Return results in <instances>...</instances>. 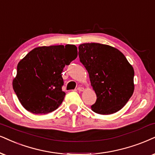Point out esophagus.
<instances>
[{"mask_svg": "<svg viewBox=\"0 0 155 155\" xmlns=\"http://www.w3.org/2000/svg\"><path fill=\"white\" fill-rule=\"evenodd\" d=\"M77 90H78V91H84V88H83V87H78V88H77Z\"/></svg>", "mask_w": 155, "mask_h": 155, "instance_id": "34e87169", "label": "esophagus"}]
</instances>
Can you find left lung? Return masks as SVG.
<instances>
[{
    "label": "left lung",
    "mask_w": 155,
    "mask_h": 155,
    "mask_svg": "<svg viewBox=\"0 0 155 155\" xmlns=\"http://www.w3.org/2000/svg\"><path fill=\"white\" fill-rule=\"evenodd\" d=\"M79 56L97 94L92 110L111 114L123 108L134 89V68L124 55L108 45L91 43L80 45Z\"/></svg>",
    "instance_id": "1"
}]
</instances>
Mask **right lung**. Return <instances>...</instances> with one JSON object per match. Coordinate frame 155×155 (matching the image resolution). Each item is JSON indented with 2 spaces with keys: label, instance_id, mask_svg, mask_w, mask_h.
Here are the masks:
<instances>
[{
  "label": "right lung",
  "instance_id": "obj_1",
  "mask_svg": "<svg viewBox=\"0 0 155 155\" xmlns=\"http://www.w3.org/2000/svg\"><path fill=\"white\" fill-rule=\"evenodd\" d=\"M77 57V47L51 46L35 48L17 66L13 81L15 94L24 108L34 114L56 110L64 101L62 71Z\"/></svg>",
  "mask_w": 155,
  "mask_h": 155
}]
</instances>
